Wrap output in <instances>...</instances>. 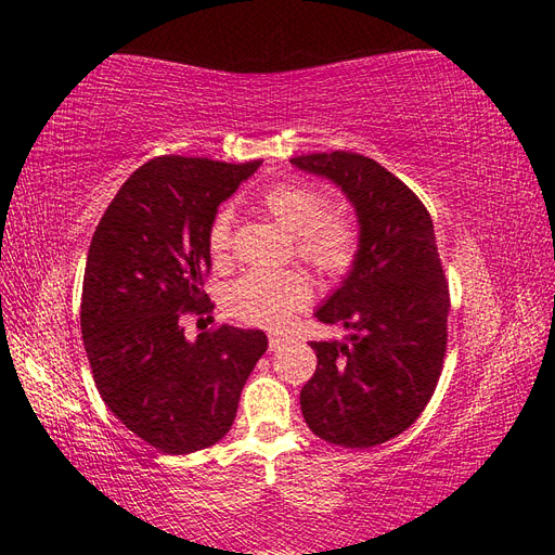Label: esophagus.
Instances as JSON below:
<instances>
[{
  "label": "esophagus",
  "instance_id": "esophagus-1",
  "mask_svg": "<svg viewBox=\"0 0 555 555\" xmlns=\"http://www.w3.org/2000/svg\"><path fill=\"white\" fill-rule=\"evenodd\" d=\"M281 344H284V338H281L279 334H271V336H269V350L281 348Z\"/></svg>",
  "mask_w": 555,
  "mask_h": 555
}]
</instances>
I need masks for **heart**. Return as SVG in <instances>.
I'll return each mask as SVG.
<instances>
[{"mask_svg":"<svg viewBox=\"0 0 555 555\" xmlns=\"http://www.w3.org/2000/svg\"><path fill=\"white\" fill-rule=\"evenodd\" d=\"M259 209L293 235L296 255L324 279H344L360 255V223L346 207H328L317 185L279 181L259 195ZM207 250L215 264L231 257V211L221 209L207 229ZM310 281L300 271H247L227 291L229 312L245 324L284 326L308 305Z\"/></svg>","mask_w":555,"mask_h":555,"instance_id":"1","label":"heart"}]
</instances>
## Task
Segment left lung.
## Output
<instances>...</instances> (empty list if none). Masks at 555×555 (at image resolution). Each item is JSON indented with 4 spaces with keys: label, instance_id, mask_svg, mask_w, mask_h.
<instances>
[{
    "label": "left lung",
    "instance_id": "obj_1",
    "mask_svg": "<svg viewBox=\"0 0 555 555\" xmlns=\"http://www.w3.org/2000/svg\"><path fill=\"white\" fill-rule=\"evenodd\" d=\"M291 164L326 176L356 205L360 255L317 320L348 328L312 340L317 370L300 408L320 439L372 448L403 434L434 396L448 344V281L422 199L356 152H314Z\"/></svg>",
    "mask_w": 555,
    "mask_h": 555
}]
</instances>
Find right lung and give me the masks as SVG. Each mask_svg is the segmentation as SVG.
Listing matches in <instances>:
<instances>
[{
	"mask_svg": "<svg viewBox=\"0 0 555 555\" xmlns=\"http://www.w3.org/2000/svg\"><path fill=\"white\" fill-rule=\"evenodd\" d=\"M262 159L227 164L164 155L133 171L92 235L80 332L92 379L128 429L183 455L229 434L267 336L219 324L185 340L181 317L215 305L203 291L217 207Z\"/></svg>",
	"mask_w": 555,
	"mask_h": 555,
	"instance_id": "add662e5",
	"label": "right lung"
}]
</instances>
